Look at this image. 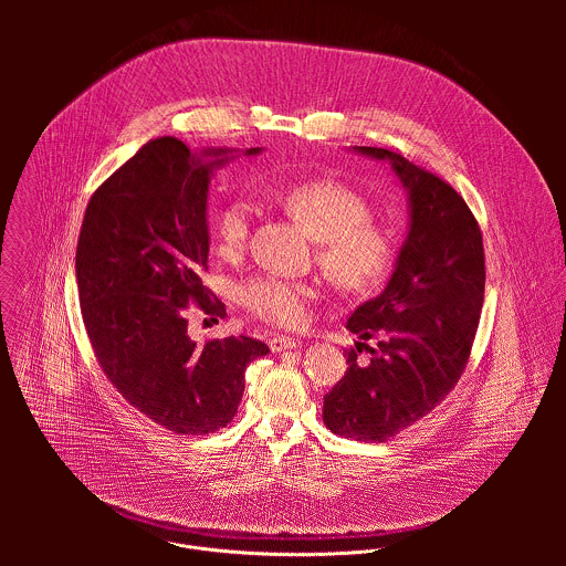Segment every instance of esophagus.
Returning a JSON list of instances; mask_svg holds the SVG:
<instances>
[{
	"label": "esophagus",
	"mask_w": 566,
	"mask_h": 566,
	"mask_svg": "<svg viewBox=\"0 0 566 566\" xmlns=\"http://www.w3.org/2000/svg\"><path fill=\"white\" fill-rule=\"evenodd\" d=\"M301 344V339L296 337H290V335H272L268 339V346L272 353H281V350H287V348H296Z\"/></svg>",
	"instance_id": "34e87169"
}]
</instances>
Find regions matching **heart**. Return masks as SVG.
I'll list each match as a JSON object with an SVG mask.
<instances>
[{"instance_id":"heart-1","label":"heart","mask_w":566,"mask_h":566,"mask_svg":"<svg viewBox=\"0 0 566 566\" xmlns=\"http://www.w3.org/2000/svg\"><path fill=\"white\" fill-rule=\"evenodd\" d=\"M281 202L318 240L316 259L328 281L344 294H368L395 272L401 254L397 229L370 216L368 200L333 178L292 185ZM254 202L231 198L216 216V240L224 254H238L250 240ZM321 285L279 272H256L240 281L235 296L243 310L263 323L294 328L307 321Z\"/></svg>"}]
</instances>
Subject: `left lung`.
I'll use <instances>...</instances> for the list:
<instances>
[{
  "instance_id": "obj_1",
  "label": "left lung",
  "mask_w": 566,
  "mask_h": 566,
  "mask_svg": "<svg viewBox=\"0 0 566 566\" xmlns=\"http://www.w3.org/2000/svg\"><path fill=\"white\" fill-rule=\"evenodd\" d=\"M357 150L392 161L411 224L384 294L346 321L359 342L344 348L348 368L324 397L323 418L337 436L386 442L442 403L467 370L484 305V240L451 185L390 150Z\"/></svg>"
}]
</instances>
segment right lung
Masks as SVG:
<instances>
[{
    "instance_id": "obj_1",
    "label": "right lung",
    "mask_w": 566,
    "mask_h": 566,
    "mask_svg": "<svg viewBox=\"0 0 566 566\" xmlns=\"http://www.w3.org/2000/svg\"><path fill=\"white\" fill-rule=\"evenodd\" d=\"M211 165L174 137L146 144L93 191L76 248L82 323L102 373L176 436L227 427L242 401L245 366L270 353L245 335L196 346L187 333L189 310L227 316L200 279Z\"/></svg>"
}]
</instances>
